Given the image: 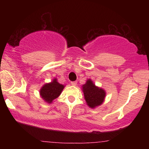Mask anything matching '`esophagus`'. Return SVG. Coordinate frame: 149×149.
Listing matches in <instances>:
<instances>
[{"label":"esophagus","instance_id":"obj_1","mask_svg":"<svg viewBox=\"0 0 149 149\" xmlns=\"http://www.w3.org/2000/svg\"><path fill=\"white\" fill-rule=\"evenodd\" d=\"M71 85H73V86H76V85H77V82L76 81H73V82H71Z\"/></svg>","mask_w":149,"mask_h":149}]
</instances>
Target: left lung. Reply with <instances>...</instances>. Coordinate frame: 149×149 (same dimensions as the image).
I'll return each instance as SVG.
<instances>
[{
    "label": "left lung",
    "instance_id": "1",
    "mask_svg": "<svg viewBox=\"0 0 149 149\" xmlns=\"http://www.w3.org/2000/svg\"><path fill=\"white\" fill-rule=\"evenodd\" d=\"M84 94L87 105L91 109L102 105L106 97V91L103 88L96 86L91 79L87 80L86 83L81 86Z\"/></svg>",
    "mask_w": 149,
    "mask_h": 149
}]
</instances>
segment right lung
Segmentation results:
<instances>
[{
    "mask_svg": "<svg viewBox=\"0 0 149 149\" xmlns=\"http://www.w3.org/2000/svg\"><path fill=\"white\" fill-rule=\"evenodd\" d=\"M65 85L60 84L57 78H54L50 83L44 84L40 88V96L47 104L52 103L53 101L61 95Z\"/></svg>",
    "mask_w": 149,
    "mask_h": 149,
    "instance_id": "right-lung-1",
    "label": "right lung"
}]
</instances>
